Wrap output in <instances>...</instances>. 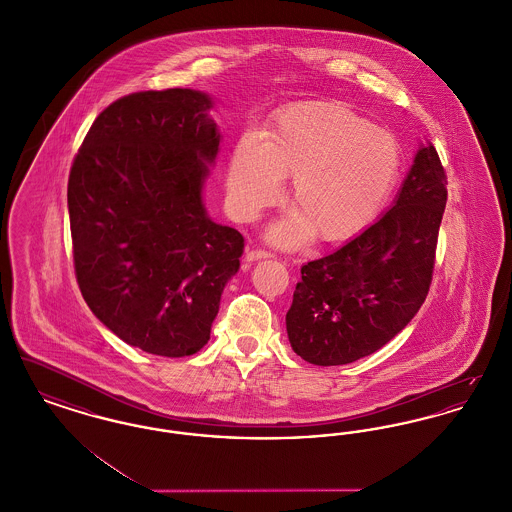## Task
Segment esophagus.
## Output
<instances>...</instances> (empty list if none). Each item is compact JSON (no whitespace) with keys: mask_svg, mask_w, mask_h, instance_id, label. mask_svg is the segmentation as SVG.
I'll return each instance as SVG.
<instances>
[{"mask_svg":"<svg viewBox=\"0 0 512 512\" xmlns=\"http://www.w3.org/2000/svg\"><path fill=\"white\" fill-rule=\"evenodd\" d=\"M268 257H272V253L265 249H247V253H245L247 261H259V259H268Z\"/></svg>","mask_w":512,"mask_h":512,"instance_id":"34e87169","label":"esophagus"}]
</instances>
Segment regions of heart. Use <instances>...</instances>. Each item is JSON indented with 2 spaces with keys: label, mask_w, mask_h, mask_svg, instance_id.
<instances>
[{
  "label": "heart",
  "mask_w": 512,
  "mask_h": 512,
  "mask_svg": "<svg viewBox=\"0 0 512 512\" xmlns=\"http://www.w3.org/2000/svg\"><path fill=\"white\" fill-rule=\"evenodd\" d=\"M399 146L336 101H301L278 111L261 136L245 134L232 149L226 190L234 215L257 219L292 178V217L270 230L278 245L299 244L309 232L322 242L359 234L376 217L399 174Z\"/></svg>",
  "instance_id": "obj_1"
}]
</instances>
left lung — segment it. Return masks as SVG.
<instances>
[{"mask_svg": "<svg viewBox=\"0 0 512 512\" xmlns=\"http://www.w3.org/2000/svg\"><path fill=\"white\" fill-rule=\"evenodd\" d=\"M447 176L420 147L390 211L338 251L301 267L286 328L307 363H353L395 338L418 313L434 274Z\"/></svg>", "mask_w": 512, "mask_h": 512, "instance_id": "obj_1", "label": "left lung"}]
</instances>
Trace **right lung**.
<instances>
[{
  "label": "right lung",
  "instance_id": "1",
  "mask_svg": "<svg viewBox=\"0 0 512 512\" xmlns=\"http://www.w3.org/2000/svg\"><path fill=\"white\" fill-rule=\"evenodd\" d=\"M211 98L149 90L113 101L69 174L74 274L92 313L122 341L161 357L197 353L244 236L207 217L201 190L219 153Z\"/></svg>",
  "mask_w": 512,
  "mask_h": 512
}]
</instances>
